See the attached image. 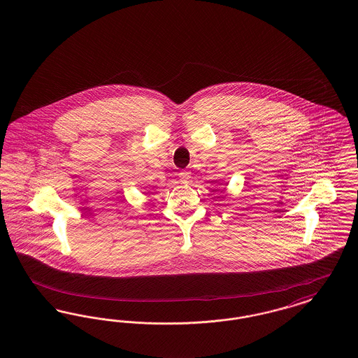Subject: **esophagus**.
<instances>
[{
    "label": "esophagus",
    "mask_w": 358,
    "mask_h": 358,
    "mask_svg": "<svg viewBox=\"0 0 358 358\" xmlns=\"http://www.w3.org/2000/svg\"><path fill=\"white\" fill-rule=\"evenodd\" d=\"M178 177H180V181L181 182H188L189 180H191V171H188V170H181L180 173H178Z\"/></svg>",
    "instance_id": "esophagus-1"
}]
</instances>
